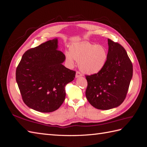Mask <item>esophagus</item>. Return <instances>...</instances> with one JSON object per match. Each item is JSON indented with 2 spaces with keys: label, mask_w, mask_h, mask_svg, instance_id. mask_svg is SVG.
Segmentation results:
<instances>
[{
  "label": "esophagus",
  "mask_w": 147,
  "mask_h": 147,
  "mask_svg": "<svg viewBox=\"0 0 147 147\" xmlns=\"http://www.w3.org/2000/svg\"><path fill=\"white\" fill-rule=\"evenodd\" d=\"M82 76V74H81L80 72H78V71H77L76 72V75H75V77H76V78H78V77H80Z\"/></svg>",
  "instance_id": "34e87169"
}]
</instances>
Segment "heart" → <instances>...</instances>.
<instances>
[{"mask_svg":"<svg viewBox=\"0 0 147 147\" xmlns=\"http://www.w3.org/2000/svg\"><path fill=\"white\" fill-rule=\"evenodd\" d=\"M65 57L70 65H74L75 59L83 72L94 74L104 67L107 59V51L102 45L82 42L71 46L70 51L65 52Z\"/></svg>","mask_w":147,"mask_h":147,"instance_id":"heart-1","label":"heart"}]
</instances>
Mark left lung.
<instances>
[{
	"instance_id": "obj_1",
	"label": "left lung",
	"mask_w": 147,
	"mask_h": 147,
	"mask_svg": "<svg viewBox=\"0 0 147 147\" xmlns=\"http://www.w3.org/2000/svg\"><path fill=\"white\" fill-rule=\"evenodd\" d=\"M107 59L98 73L86 75V97L99 110L117 107L126 98L132 77V64L120 44L108 39Z\"/></svg>"
}]
</instances>
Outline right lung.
I'll list each match as a JSON object with an SVG mask.
<instances>
[{
  "label": "right lung",
  "instance_id": "obj_1",
  "mask_svg": "<svg viewBox=\"0 0 147 147\" xmlns=\"http://www.w3.org/2000/svg\"><path fill=\"white\" fill-rule=\"evenodd\" d=\"M57 48L55 38L31 48L16 68V80L24 102L40 112L58 109L65 100L66 84L75 77V71L63 65L65 57Z\"/></svg>",
  "mask_w": 147,
  "mask_h": 147
}]
</instances>
